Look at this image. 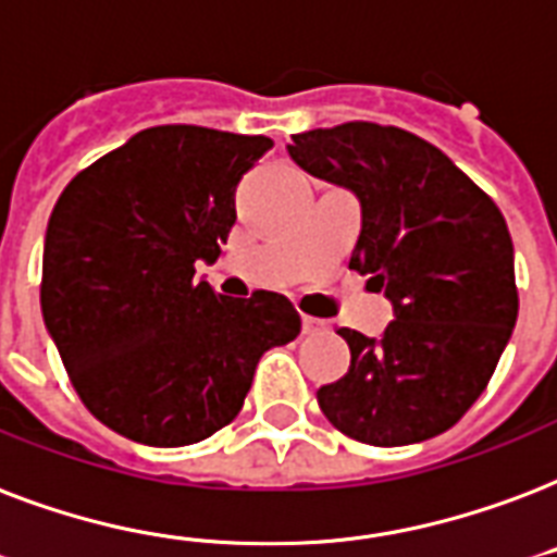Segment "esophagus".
<instances>
[{"instance_id": "obj_1", "label": "esophagus", "mask_w": 557, "mask_h": 557, "mask_svg": "<svg viewBox=\"0 0 557 557\" xmlns=\"http://www.w3.org/2000/svg\"><path fill=\"white\" fill-rule=\"evenodd\" d=\"M326 333L324 321H318V318H304V335H321Z\"/></svg>"}]
</instances>
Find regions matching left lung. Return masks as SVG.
I'll return each mask as SVG.
<instances>
[{
	"label": "left lung",
	"mask_w": 557,
	"mask_h": 557,
	"mask_svg": "<svg viewBox=\"0 0 557 557\" xmlns=\"http://www.w3.org/2000/svg\"><path fill=\"white\" fill-rule=\"evenodd\" d=\"M286 148L304 172L356 195L350 269L394 309L380 338L338 330L350 368L318 388V406L373 447L435 438L485 392L517 324L503 212L441 148L400 127H315Z\"/></svg>",
	"instance_id": "obj_1"
}]
</instances>
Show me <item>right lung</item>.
I'll return each instance as SVG.
<instances>
[{
	"mask_svg": "<svg viewBox=\"0 0 557 557\" xmlns=\"http://www.w3.org/2000/svg\"><path fill=\"white\" fill-rule=\"evenodd\" d=\"M271 148L198 125L139 131L70 181L46 227L40 307L75 392L119 435L186 447L239 414L260 356L300 333L277 292L195 280L236 222V186Z\"/></svg>",
	"mask_w": 557,
	"mask_h": 557,
	"instance_id": "obj_1",
	"label": "right lung"
}]
</instances>
